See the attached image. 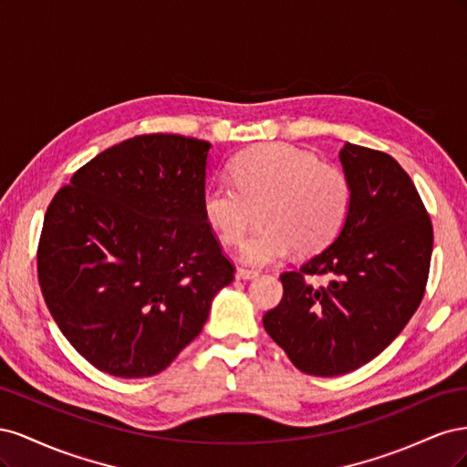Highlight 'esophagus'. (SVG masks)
<instances>
[{
    "label": "esophagus",
    "mask_w": 467,
    "mask_h": 467,
    "mask_svg": "<svg viewBox=\"0 0 467 467\" xmlns=\"http://www.w3.org/2000/svg\"><path fill=\"white\" fill-rule=\"evenodd\" d=\"M257 275H259L257 271H249V268H244V266H239V268H237V273H235V276H237V278H242V280L255 278Z\"/></svg>",
    "instance_id": "34e87169"
}]
</instances>
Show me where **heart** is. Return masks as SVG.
<instances>
[{"mask_svg":"<svg viewBox=\"0 0 467 467\" xmlns=\"http://www.w3.org/2000/svg\"><path fill=\"white\" fill-rule=\"evenodd\" d=\"M231 182L202 194L206 223L225 244H242L259 208V230L242 249L249 265H266L294 247L298 255L327 247L341 234L352 204V182L341 167L321 163L290 144H263L237 153Z\"/></svg>","mask_w":467,"mask_h":467,"instance_id":"b5f03b06","label":"heart"}]
</instances>
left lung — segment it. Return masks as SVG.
<instances>
[{"label": "left lung", "instance_id": "obj_1", "mask_svg": "<svg viewBox=\"0 0 467 467\" xmlns=\"http://www.w3.org/2000/svg\"><path fill=\"white\" fill-rule=\"evenodd\" d=\"M352 182L335 242L280 275L282 300L263 325L296 368L341 376L376 358L425 296L432 222L411 177L391 155L357 144L338 153ZM327 275L325 285L306 280Z\"/></svg>", "mask_w": 467, "mask_h": 467}]
</instances>
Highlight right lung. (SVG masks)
I'll list each match as a JSON object with an SVG mask.
<instances>
[{"mask_svg":"<svg viewBox=\"0 0 467 467\" xmlns=\"http://www.w3.org/2000/svg\"><path fill=\"white\" fill-rule=\"evenodd\" d=\"M208 150L179 134L134 136L54 194L36 249L38 285L64 337L97 370H165L234 280L202 214Z\"/></svg>","mask_w":467,"mask_h":467,"instance_id":"obj_1","label":"right lung"}]
</instances>
